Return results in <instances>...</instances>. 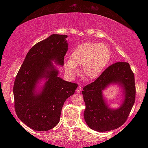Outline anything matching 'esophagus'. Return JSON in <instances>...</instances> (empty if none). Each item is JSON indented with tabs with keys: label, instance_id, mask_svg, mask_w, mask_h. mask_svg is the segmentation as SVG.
I'll return each instance as SVG.
<instances>
[{
	"label": "esophagus",
	"instance_id": "34e87169",
	"mask_svg": "<svg viewBox=\"0 0 148 148\" xmlns=\"http://www.w3.org/2000/svg\"><path fill=\"white\" fill-rule=\"evenodd\" d=\"M82 86H79L78 87H77V89H76V91L77 92H80L82 91Z\"/></svg>",
	"mask_w": 148,
	"mask_h": 148
}]
</instances>
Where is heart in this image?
<instances>
[{
	"mask_svg": "<svg viewBox=\"0 0 148 148\" xmlns=\"http://www.w3.org/2000/svg\"><path fill=\"white\" fill-rule=\"evenodd\" d=\"M111 52L104 44L84 42L72 50L70 59L64 62L66 74L74 77L77 73V66L82 65V72L86 78L95 79L101 76L110 61Z\"/></svg>",
	"mask_w": 148,
	"mask_h": 148,
	"instance_id": "obj_1",
	"label": "heart"
}]
</instances>
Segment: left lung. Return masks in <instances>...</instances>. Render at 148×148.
Returning a JSON list of instances; mask_svg holds the SVG:
<instances>
[{"label":"left lung","instance_id":"obj_1","mask_svg":"<svg viewBox=\"0 0 148 148\" xmlns=\"http://www.w3.org/2000/svg\"><path fill=\"white\" fill-rule=\"evenodd\" d=\"M116 84L122 89L123 99L117 109L110 107L103 91ZM86 109L84 117L89 128L98 132L117 129L126 121L135 101L134 76L128 62L110 65L94 82L85 86L82 92Z\"/></svg>","mask_w":148,"mask_h":148}]
</instances>
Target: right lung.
<instances>
[{
    "mask_svg": "<svg viewBox=\"0 0 148 148\" xmlns=\"http://www.w3.org/2000/svg\"><path fill=\"white\" fill-rule=\"evenodd\" d=\"M67 35L51 34L27 53L14 85L17 117L30 128L47 131L59 123L66 100L77 85L59 77L55 64L62 66L68 50ZM42 80L44 84L38 88Z\"/></svg>",
    "mask_w": 148,
    "mask_h": 148,
    "instance_id": "obj_1",
    "label": "right lung"
}]
</instances>
